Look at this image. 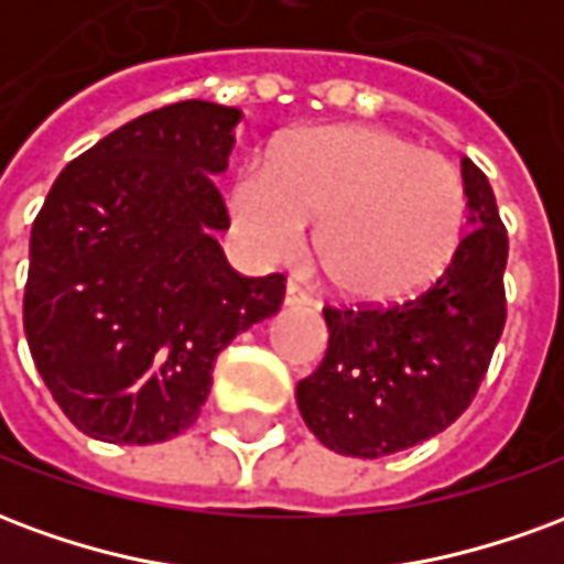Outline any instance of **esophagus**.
Here are the masks:
<instances>
[{"label":"esophagus","mask_w":564,"mask_h":564,"mask_svg":"<svg viewBox=\"0 0 564 564\" xmlns=\"http://www.w3.org/2000/svg\"><path fill=\"white\" fill-rule=\"evenodd\" d=\"M314 299L302 290V286H295V283H286V290H283V305L286 307H305L311 305Z\"/></svg>","instance_id":"obj_1"}]
</instances>
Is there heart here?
Here are the masks:
<instances>
[{"label": "heart", "mask_w": 564, "mask_h": 564, "mask_svg": "<svg viewBox=\"0 0 564 564\" xmlns=\"http://www.w3.org/2000/svg\"><path fill=\"white\" fill-rule=\"evenodd\" d=\"M229 210L262 262L293 259L319 217L314 250L329 281L356 302H399L453 262L468 193L453 162L392 129L319 127L241 162Z\"/></svg>", "instance_id": "obj_1"}]
</instances>
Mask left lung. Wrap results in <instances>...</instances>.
Segmentation results:
<instances>
[{
    "label": "left lung",
    "mask_w": 564,
    "mask_h": 564,
    "mask_svg": "<svg viewBox=\"0 0 564 564\" xmlns=\"http://www.w3.org/2000/svg\"><path fill=\"white\" fill-rule=\"evenodd\" d=\"M462 181L471 229L429 290L390 307H323L329 350L299 380L295 402L341 456L380 459L444 432L489 368L508 319V229L471 160H462Z\"/></svg>",
    "instance_id": "obj_1"
}]
</instances>
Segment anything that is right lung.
<instances>
[{
    "label": "right lung",
    "mask_w": 564,
    "mask_h": 564,
    "mask_svg": "<svg viewBox=\"0 0 564 564\" xmlns=\"http://www.w3.org/2000/svg\"><path fill=\"white\" fill-rule=\"evenodd\" d=\"M238 120L202 99L135 117L68 162L32 223L23 329L84 435H181L223 347L281 307L283 274H238L214 238Z\"/></svg>",
    "instance_id": "obj_1"
}]
</instances>
